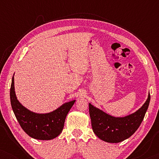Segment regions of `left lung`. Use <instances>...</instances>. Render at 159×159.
<instances>
[{
	"instance_id": "1",
	"label": "left lung",
	"mask_w": 159,
	"mask_h": 159,
	"mask_svg": "<svg viewBox=\"0 0 159 159\" xmlns=\"http://www.w3.org/2000/svg\"><path fill=\"white\" fill-rule=\"evenodd\" d=\"M151 95L142 107L133 114L124 117H115L89 103L91 125L98 138L107 143H117L129 138L133 134L144 119L148 108Z\"/></svg>"
}]
</instances>
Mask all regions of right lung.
<instances>
[{"label": "right lung", "mask_w": 159, "mask_h": 159, "mask_svg": "<svg viewBox=\"0 0 159 159\" xmlns=\"http://www.w3.org/2000/svg\"><path fill=\"white\" fill-rule=\"evenodd\" d=\"M11 104L15 116L22 129L34 139L49 140L56 138L64 128L65 119L76 101L67 102L53 111L47 114H37L28 110L19 103L14 90L13 76L10 89Z\"/></svg>", "instance_id": "add662e5"}]
</instances>
